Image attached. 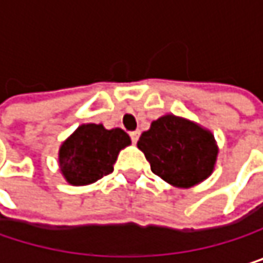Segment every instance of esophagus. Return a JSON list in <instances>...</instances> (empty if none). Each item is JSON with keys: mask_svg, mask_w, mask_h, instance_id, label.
<instances>
[{"mask_svg": "<svg viewBox=\"0 0 263 263\" xmlns=\"http://www.w3.org/2000/svg\"><path fill=\"white\" fill-rule=\"evenodd\" d=\"M129 135H131L132 143L135 144V143H137V140H138V137H140V132H138V131H132L131 134H129Z\"/></svg>", "mask_w": 263, "mask_h": 263, "instance_id": "obj_1", "label": "esophagus"}]
</instances>
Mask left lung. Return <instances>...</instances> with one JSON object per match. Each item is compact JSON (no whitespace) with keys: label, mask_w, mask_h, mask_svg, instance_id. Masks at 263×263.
<instances>
[{"label":"left lung","mask_w":263,"mask_h":263,"mask_svg":"<svg viewBox=\"0 0 263 263\" xmlns=\"http://www.w3.org/2000/svg\"><path fill=\"white\" fill-rule=\"evenodd\" d=\"M137 146L155 175L181 189L209 178L218 157L212 132L174 114L154 120L149 131L141 134Z\"/></svg>","instance_id":"1"}]
</instances>
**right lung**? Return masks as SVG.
Wrapping results in <instances>:
<instances>
[{
	"instance_id": "1",
	"label": "right lung",
	"mask_w": 263,
	"mask_h": 263,
	"mask_svg": "<svg viewBox=\"0 0 263 263\" xmlns=\"http://www.w3.org/2000/svg\"><path fill=\"white\" fill-rule=\"evenodd\" d=\"M131 144V138L120 128L105 129L103 125H80L59 149V167L64 178L73 185L96 183L114 171L119 152Z\"/></svg>"
}]
</instances>
